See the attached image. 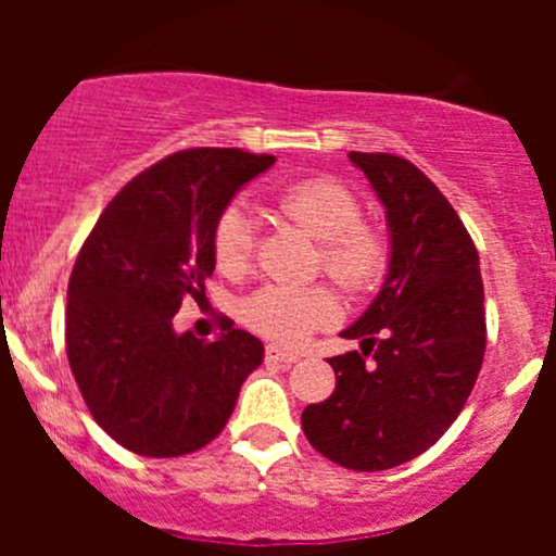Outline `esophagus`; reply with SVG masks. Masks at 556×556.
<instances>
[{"mask_svg": "<svg viewBox=\"0 0 556 556\" xmlns=\"http://www.w3.org/2000/svg\"><path fill=\"white\" fill-rule=\"evenodd\" d=\"M295 361H299V355H295V352L282 350V346H277V344L266 346V363H285V366H290V363H295Z\"/></svg>", "mask_w": 556, "mask_h": 556, "instance_id": "34e87169", "label": "esophagus"}]
</instances>
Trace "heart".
<instances>
[{"label":"heart","mask_w":556,"mask_h":556,"mask_svg":"<svg viewBox=\"0 0 556 556\" xmlns=\"http://www.w3.org/2000/svg\"><path fill=\"white\" fill-rule=\"evenodd\" d=\"M279 210L299 223L323 247V268L341 288L363 290L382 274L387 247L374 228L363 226V212L355 195L336 179H304L285 188L277 199ZM215 263L237 274L250 263L252 223L242 204L220 212L212 231ZM339 312L333 293L325 288L295 290L266 285L242 304V319L250 330L279 341L301 344L314 328H323Z\"/></svg>","instance_id":"b5f03b06"}]
</instances>
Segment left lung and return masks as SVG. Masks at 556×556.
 I'll use <instances>...</instances> for the list:
<instances>
[{
  "mask_svg": "<svg viewBox=\"0 0 556 556\" xmlns=\"http://www.w3.org/2000/svg\"><path fill=\"white\" fill-rule=\"evenodd\" d=\"M384 206L390 261L377 299L328 357L336 390L301 414L319 454L387 470L428 452L463 412L486 346L479 252L446 195L412 161L350 153Z\"/></svg>",
  "mask_w": 556,
  "mask_h": 556,
  "instance_id": "1",
  "label": "left lung"
}]
</instances>
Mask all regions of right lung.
I'll return each instance as SVG.
<instances>
[{
  "mask_svg": "<svg viewBox=\"0 0 556 556\" xmlns=\"http://www.w3.org/2000/svg\"><path fill=\"white\" fill-rule=\"evenodd\" d=\"M274 164L237 148L159 161L106 204L66 290V357L83 401L128 452L179 457L220 435L263 344L223 325L215 341L174 330L215 271L212 231L233 195Z\"/></svg>",
  "mask_w": 556,
  "mask_h": 556,
  "instance_id": "right-lung-1",
  "label": "right lung"
}]
</instances>
